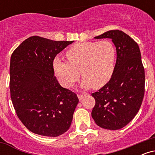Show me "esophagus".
I'll list each match as a JSON object with an SVG mask.
<instances>
[{
  "instance_id": "esophagus-1",
  "label": "esophagus",
  "mask_w": 155,
  "mask_h": 155,
  "mask_svg": "<svg viewBox=\"0 0 155 155\" xmlns=\"http://www.w3.org/2000/svg\"><path fill=\"white\" fill-rule=\"evenodd\" d=\"M77 96H78V97H79V100L81 101L84 98V97L86 96V95H81V94H78Z\"/></svg>"
}]
</instances>
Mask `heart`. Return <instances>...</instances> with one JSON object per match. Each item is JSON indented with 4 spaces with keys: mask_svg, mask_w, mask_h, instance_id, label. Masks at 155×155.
<instances>
[{
    "mask_svg": "<svg viewBox=\"0 0 155 155\" xmlns=\"http://www.w3.org/2000/svg\"><path fill=\"white\" fill-rule=\"evenodd\" d=\"M64 61L55 58L52 65L60 82L70 87L79 79H84L81 87L101 88L111 79L116 63L117 51L110 41L81 42L68 49Z\"/></svg>",
    "mask_w": 155,
    "mask_h": 155,
    "instance_id": "heart-1",
    "label": "heart"
}]
</instances>
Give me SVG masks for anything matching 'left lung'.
Wrapping results in <instances>:
<instances>
[{"label":"left lung","mask_w":155,"mask_h":155,"mask_svg":"<svg viewBox=\"0 0 155 155\" xmlns=\"http://www.w3.org/2000/svg\"><path fill=\"white\" fill-rule=\"evenodd\" d=\"M111 38L116 47L117 61L109 81L92 94L95 105L92 117L99 127L107 130L124 127L134 118L144 95L145 73L138 44L119 30L95 38Z\"/></svg>","instance_id":"obj_1"}]
</instances>
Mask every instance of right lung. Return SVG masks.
Returning a JSON list of instances; mask_svg holds the SVG:
<instances>
[{
	"label": "right lung",
	"mask_w": 155,
	"mask_h": 155,
	"mask_svg": "<svg viewBox=\"0 0 155 155\" xmlns=\"http://www.w3.org/2000/svg\"><path fill=\"white\" fill-rule=\"evenodd\" d=\"M73 42L35 35L25 40L12 53L11 98L17 117L32 133L57 137L70 127L79 98L60 86L52 63Z\"/></svg>",
	"instance_id": "1"
}]
</instances>
